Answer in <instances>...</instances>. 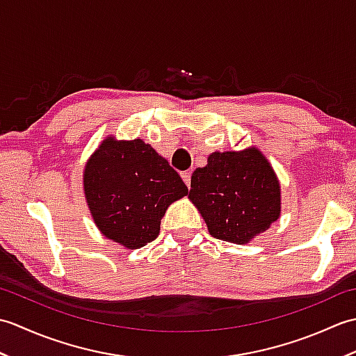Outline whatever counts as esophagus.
<instances>
[{"label":"esophagus","instance_id":"esophagus-1","mask_svg":"<svg viewBox=\"0 0 356 356\" xmlns=\"http://www.w3.org/2000/svg\"><path fill=\"white\" fill-rule=\"evenodd\" d=\"M180 176H182V180L185 182V185L190 188V185H191V172L190 171H184L182 174H180Z\"/></svg>","mask_w":356,"mask_h":356}]
</instances>
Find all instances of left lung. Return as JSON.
Here are the masks:
<instances>
[{"label":"left lung","instance_id":"obj_1","mask_svg":"<svg viewBox=\"0 0 356 356\" xmlns=\"http://www.w3.org/2000/svg\"><path fill=\"white\" fill-rule=\"evenodd\" d=\"M188 199L213 237L245 245L270 228L282 213V186L257 147L214 151L191 176Z\"/></svg>","mask_w":356,"mask_h":356}]
</instances>
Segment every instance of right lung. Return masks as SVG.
I'll list each match as a JSON object with an SVG mask.
<instances>
[{
  "label": "right lung",
  "mask_w": 356,
  "mask_h": 356,
  "mask_svg": "<svg viewBox=\"0 0 356 356\" xmlns=\"http://www.w3.org/2000/svg\"><path fill=\"white\" fill-rule=\"evenodd\" d=\"M82 185L97 229L125 249L153 241L166 209L188 194L177 171L149 143L115 136L88 157Z\"/></svg>",
  "instance_id": "right-lung-1"
}]
</instances>
